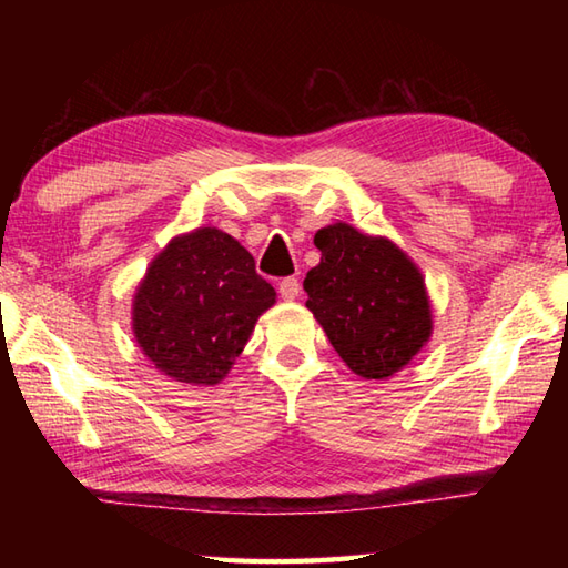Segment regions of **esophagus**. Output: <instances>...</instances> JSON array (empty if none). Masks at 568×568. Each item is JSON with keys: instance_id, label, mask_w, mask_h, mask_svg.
Here are the masks:
<instances>
[{"instance_id": "esophagus-1", "label": "esophagus", "mask_w": 568, "mask_h": 568, "mask_svg": "<svg viewBox=\"0 0 568 568\" xmlns=\"http://www.w3.org/2000/svg\"><path fill=\"white\" fill-rule=\"evenodd\" d=\"M277 293H281L283 301H295L301 295V283H297V277H283L281 285H277Z\"/></svg>"}]
</instances>
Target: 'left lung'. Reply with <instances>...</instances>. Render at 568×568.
Instances as JSON below:
<instances>
[{"label":"left lung","instance_id":"8db88e82","mask_svg":"<svg viewBox=\"0 0 568 568\" xmlns=\"http://www.w3.org/2000/svg\"><path fill=\"white\" fill-rule=\"evenodd\" d=\"M313 243L321 263L303 283L307 311L355 376L390 378L434 331L420 271L388 237L363 235L348 223L318 230Z\"/></svg>","mask_w":568,"mask_h":568}]
</instances>
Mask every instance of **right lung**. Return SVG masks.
I'll list each match as a JSON object with an SVG mask.
<instances>
[{
  "mask_svg": "<svg viewBox=\"0 0 568 568\" xmlns=\"http://www.w3.org/2000/svg\"><path fill=\"white\" fill-rule=\"evenodd\" d=\"M273 303L253 255L223 230L197 227L150 263L132 301V331L165 376L215 386Z\"/></svg>",
  "mask_w": 568,
  "mask_h": 568,
  "instance_id": "right-lung-1",
  "label": "right lung"
}]
</instances>
